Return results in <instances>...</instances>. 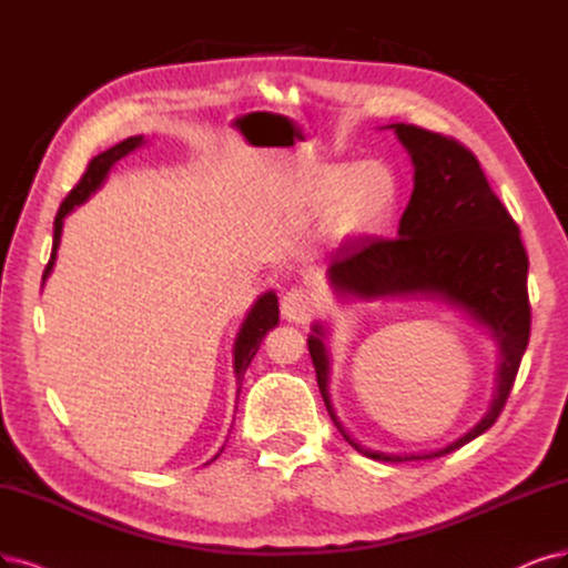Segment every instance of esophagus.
I'll return each mask as SVG.
<instances>
[{
    "mask_svg": "<svg viewBox=\"0 0 568 568\" xmlns=\"http://www.w3.org/2000/svg\"><path fill=\"white\" fill-rule=\"evenodd\" d=\"M313 311V300L304 287L287 290L281 300V313L290 323H304Z\"/></svg>",
    "mask_w": 568,
    "mask_h": 568,
    "instance_id": "1",
    "label": "esophagus"
}]
</instances>
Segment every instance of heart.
<instances>
[{
    "label": "heart",
    "instance_id": "b5f03b06",
    "mask_svg": "<svg viewBox=\"0 0 568 568\" xmlns=\"http://www.w3.org/2000/svg\"><path fill=\"white\" fill-rule=\"evenodd\" d=\"M400 180L386 161L321 165L300 189L304 213L325 210L323 234L334 245L384 234L400 207Z\"/></svg>",
    "mask_w": 568,
    "mask_h": 568
}]
</instances>
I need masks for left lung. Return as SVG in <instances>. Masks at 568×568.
Wrapping results in <instances>:
<instances>
[{"label": "left lung", "instance_id": "1", "mask_svg": "<svg viewBox=\"0 0 568 568\" xmlns=\"http://www.w3.org/2000/svg\"><path fill=\"white\" fill-rule=\"evenodd\" d=\"M414 165V192L400 217L397 239H365L332 257L327 283L342 302L428 300L466 313L498 344L496 388L485 416L454 443L435 452L386 454L363 447L334 414L329 400L327 327L313 323L308 353L334 426L361 454L400 464L445 456L489 430L506 407L521 355L529 344V257L515 220L464 144L409 123H390Z\"/></svg>", "mask_w": 568, "mask_h": 568}]
</instances>
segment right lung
I'll return each mask as SVG.
<instances>
[{
  "mask_svg": "<svg viewBox=\"0 0 568 568\" xmlns=\"http://www.w3.org/2000/svg\"><path fill=\"white\" fill-rule=\"evenodd\" d=\"M142 144H144V138H142V135L125 138L123 142L110 146L108 152L98 154V156L89 163L87 173L81 175L79 184L68 194V199L60 203V210H58L55 222H53V250H51V260H49V264H47V268H44V278H41V281H47V278L51 276V271H53L55 252H58L60 236H62V220H65L77 205L87 203V201L98 192V189H100L102 182H104V178L110 175L112 165H114L116 161H121L123 156H129L131 152L140 150ZM276 325H278V297H276V292L268 290V292H264V295H260L257 302L252 304V308L247 311V316H245V321H243V325H241V329H239V337H236V344H234V372H236L239 393H241V384H243V374H245V369L250 367L252 358H255V353L260 351L262 339L266 337V332L273 329ZM236 400H239V395H236ZM220 452H222V449H220ZM217 456H220V454H217ZM217 456H215V458H217ZM215 458H210V460H215ZM210 460H207V464H210Z\"/></svg>",
  "mask_w": 568,
  "mask_h": 568,
  "instance_id": "right-lung-1",
  "label": "right lung"
}]
</instances>
